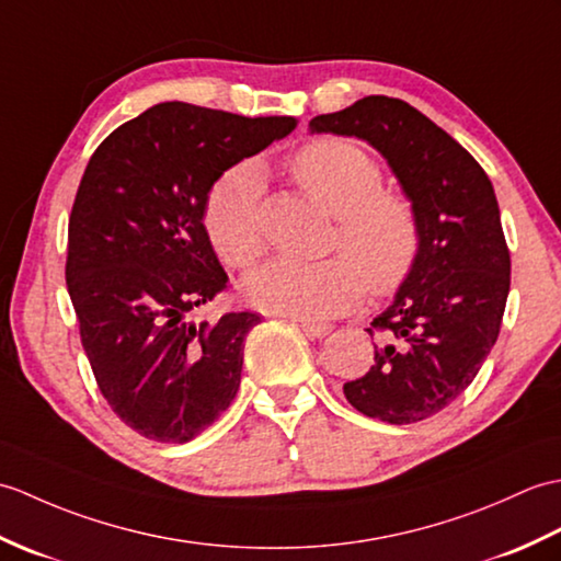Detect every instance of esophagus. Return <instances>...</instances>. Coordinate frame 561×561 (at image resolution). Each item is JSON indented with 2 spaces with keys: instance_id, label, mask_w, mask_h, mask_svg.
Returning a JSON list of instances; mask_svg holds the SVG:
<instances>
[{
  "instance_id": "1",
  "label": "esophagus",
  "mask_w": 561,
  "mask_h": 561,
  "mask_svg": "<svg viewBox=\"0 0 561 561\" xmlns=\"http://www.w3.org/2000/svg\"><path fill=\"white\" fill-rule=\"evenodd\" d=\"M300 329L305 331V335H309V339H323V335H329L333 331L331 323H314V321H300Z\"/></svg>"
}]
</instances>
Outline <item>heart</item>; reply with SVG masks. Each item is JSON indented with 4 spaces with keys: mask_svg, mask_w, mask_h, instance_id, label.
<instances>
[{
    "mask_svg": "<svg viewBox=\"0 0 561 561\" xmlns=\"http://www.w3.org/2000/svg\"><path fill=\"white\" fill-rule=\"evenodd\" d=\"M302 190L335 216L323 261L278 256L242 283L247 300L268 312L327 319L359 305L367 288L391 295L408 280L420 254V220L408 196L381 186V168L363 148L321 136L290 160ZM261 172L234 165L214 182L204 204V228L222 264L244 268L264 249Z\"/></svg>",
    "mask_w": 561,
    "mask_h": 561,
    "instance_id": "b5f03b06",
    "label": "heart"
}]
</instances>
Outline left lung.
I'll return each mask as SVG.
<instances>
[{
  "mask_svg": "<svg viewBox=\"0 0 561 561\" xmlns=\"http://www.w3.org/2000/svg\"><path fill=\"white\" fill-rule=\"evenodd\" d=\"M312 134L357 136L386 158L420 220V254L393 302L365 377L343 383L359 413L410 425L463 393L500 335L512 259L490 178L420 110L367 95L309 122Z\"/></svg>",
  "mask_w": 561,
  "mask_h": 561,
  "instance_id": "8db88e82",
  "label": "left lung"
}]
</instances>
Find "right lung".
<instances>
[{
	"instance_id": "right-lung-1",
	"label": "right lung",
	"mask_w": 561,
	"mask_h": 561,
	"mask_svg": "<svg viewBox=\"0 0 561 561\" xmlns=\"http://www.w3.org/2000/svg\"><path fill=\"white\" fill-rule=\"evenodd\" d=\"M295 127V117L160 103L112 131L85 165L67 288L98 389L146 439L192 442L240 389L244 339L261 317L186 319L228 288L204 204L222 172Z\"/></svg>"
}]
</instances>
